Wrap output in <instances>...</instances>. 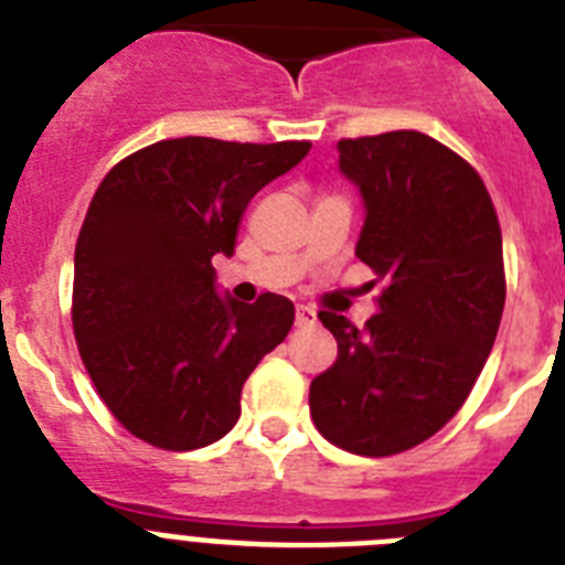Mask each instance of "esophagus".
<instances>
[{
	"label": "esophagus",
	"instance_id": "obj_1",
	"mask_svg": "<svg viewBox=\"0 0 565 565\" xmlns=\"http://www.w3.org/2000/svg\"><path fill=\"white\" fill-rule=\"evenodd\" d=\"M296 323H298V327H312V323H316V312H312L310 307L298 303V307H296Z\"/></svg>",
	"mask_w": 565,
	"mask_h": 565
}]
</instances>
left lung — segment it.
I'll use <instances>...</instances> for the list:
<instances>
[{
  "label": "left lung",
  "mask_w": 565,
  "mask_h": 565,
  "mask_svg": "<svg viewBox=\"0 0 565 565\" xmlns=\"http://www.w3.org/2000/svg\"><path fill=\"white\" fill-rule=\"evenodd\" d=\"M338 167L364 199L355 255L384 292L364 327L318 312L338 361L310 384V415L330 444L386 458L469 398L507 301L503 238L475 167L431 136L341 139Z\"/></svg>",
  "instance_id": "left-lung-1"
}]
</instances>
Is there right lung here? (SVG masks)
<instances>
[{
    "mask_svg": "<svg viewBox=\"0 0 565 565\" xmlns=\"http://www.w3.org/2000/svg\"><path fill=\"white\" fill-rule=\"evenodd\" d=\"M310 147L156 141L93 195L73 262V332L113 418L145 444L190 452L224 438L249 372L287 338L292 301L218 296L213 255H233L249 199Z\"/></svg>",
    "mask_w": 565,
    "mask_h": 565,
    "instance_id": "1",
    "label": "right lung"
}]
</instances>
